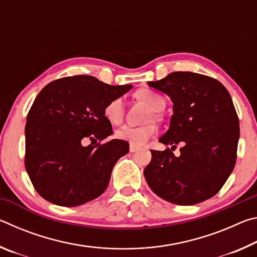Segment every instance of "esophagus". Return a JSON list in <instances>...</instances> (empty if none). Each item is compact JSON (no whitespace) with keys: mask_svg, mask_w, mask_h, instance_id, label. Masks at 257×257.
I'll return each mask as SVG.
<instances>
[{"mask_svg":"<svg viewBox=\"0 0 257 257\" xmlns=\"http://www.w3.org/2000/svg\"><path fill=\"white\" fill-rule=\"evenodd\" d=\"M138 150H139V147L135 146V145H130V147H129V151H130V153H134V152H137Z\"/></svg>","mask_w":257,"mask_h":257,"instance_id":"34e87169","label":"esophagus"}]
</instances>
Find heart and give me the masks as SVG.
Listing matches in <instances>:
<instances>
[{"label": "heart", "mask_w": 257, "mask_h": 257, "mask_svg": "<svg viewBox=\"0 0 257 257\" xmlns=\"http://www.w3.org/2000/svg\"><path fill=\"white\" fill-rule=\"evenodd\" d=\"M139 101L146 103L152 108V112L155 113L162 110L164 106V99L158 93L150 89H141L135 94ZM103 114L108 122L113 124H119L123 119V103L121 97L112 98L108 101L103 108ZM149 114L147 118H150ZM156 134V127L152 123L143 124L139 127H130V125H122L116 130L115 136L130 143L135 146H142Z\"/></svg>", "instance_id": "heart-1"}]
</instances>
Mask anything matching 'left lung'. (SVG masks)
<instances>
[{
	"label": "left lung",
	"instance_id": "obj_1",
	"mask_svg": "<svg viewBox=\"0 0 257 257\" xmlns=\"http://www.w3.org/2000/svg\"><path fill=\"white\" fill-rule=\"evenodd\" d=\"M150 87L173 102L170 128L160 138L165 145L184 147L178 158L170 149L151 151L144 170L150 188L177 205H195L219 191L237 159L239 120L231 96L214 78L177 71Z\"/></svg>",
	"mask_w": 257,
	"mask_h": 257
}]
</instances>
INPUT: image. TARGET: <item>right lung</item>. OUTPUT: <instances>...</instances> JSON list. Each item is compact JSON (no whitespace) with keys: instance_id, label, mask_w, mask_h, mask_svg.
Segmentation results:
<instances>
[{"instance_id":"1","label":"right lung","mask_w":257,"mask_h":257,"mask_svg":"<svg viewBox=\"0 0 257 257\" xmlns=\"http://www.w3.org/2000/svg\"><path fill=\"white\" fill-rule=\"evenodd\" d=\"M132 85L110 86L92 76L64 77L47 84L35 98L26 122L25 167L41 196L60 206H78L106 189L112 169L129 144L112 139L104 105Z\"/></svg>"}]
</instances>
